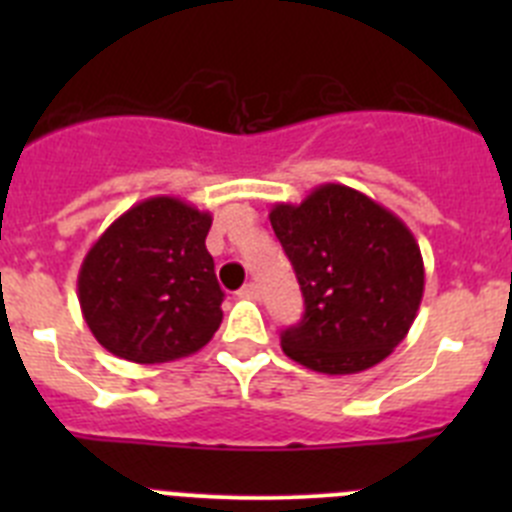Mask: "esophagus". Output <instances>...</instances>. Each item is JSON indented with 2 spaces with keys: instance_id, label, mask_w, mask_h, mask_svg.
Returning <instances> with one entry per match:
<instances>
[{
  "instance_id": "1",
  "label": "esophagus",
  "mask_w": 512,
  "mask_h": 512,
  "mask_svg": "<svg viewBox=\"0 0 512 512\" xmlns=\"http://www.w3.org/2000/svg\"><path fill=\"white\" fill-rule=\"evenodd\" d=\"M238 295H241L243 300H259V295H261V292H259V284L248 282L246 287H243L241 292H238Z\"/></svg>"
}]
</instances>
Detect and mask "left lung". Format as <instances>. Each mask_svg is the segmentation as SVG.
<instances>
[{"label":"left lung","mask_w":512,"mask_h":512,"mask_svg":"<svg viewBox=\"0 0 512 512\" xmlns=\"http://www.w3.org/2000/svg\"><path fill=\"white\" fill-rule=\"evenodd\" d=\"M269 220L305 297L302 320L282 333L284 354L330 377L387 359L408 336L425 289L408 225L343 184H320L300 205L277 202Z\"/></svg>","instance_id":"1"}]
</instances>
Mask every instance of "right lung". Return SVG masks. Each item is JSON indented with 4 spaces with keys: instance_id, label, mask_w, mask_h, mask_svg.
Instances as JSON below:
<instances>
[{
    "instance_id": "right-lung-1",
    "label": "right lung",
    "mask_w": 512,
    "mask_h": 512,
    "mask_svg": "<svg viewBox=\"0 0 512 512\" xmlns=\"http://www.w3.org/2000/svg\"><path fill=\"white\" fill-rule=\"evenodd\" d=\"M210 225V212L158 194L99 235L76 279L99 346L135 364H166L210 343L225 297L205 246Z\"/></svg>"
}]
</instances>
